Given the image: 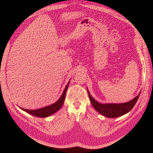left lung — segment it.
<instances>
[{
  "label": "left lung",
  "instance_id": "obj_1",
  "mask_svg": "<svg viewBox=\"0 0 153 153\" xmlns=\"http://www.w3.org/2000/svg\"><path fill=\"white\" fill-rule=\"evenodd\" d=\"M90 102L95 110L102 116L109 118H116L122 116L132 110L136 103L140 92L134 99L129 102L122 103H101L96 100L90 94L87 88Z\"/></svg>",
  "mask_w": 153,
  "mask_h": 153
}]
</instances>
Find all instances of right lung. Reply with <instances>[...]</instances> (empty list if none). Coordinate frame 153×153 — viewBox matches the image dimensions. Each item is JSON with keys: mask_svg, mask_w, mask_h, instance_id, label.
<instances>
[{"mask_svg": "<svg viewBox=\"0 0 153 153\" xmlns=\"http://www.w3.org/2000/svg\"><path fill=\"white\" fill-rule=\"evenodd\" d=\"M70 82V80L67 83V86H65V88L62 93V94L61 95L59 100H57V101H56L53 104H51L50 105L45 106L42 108L37 109V110H28V109H24L20 106L19 107L21 109V110H22L23 111L27 112V113L32 116H34L37 117H47L54 114L56 112L58 111L62 106L65 101V95H66V93L68 89V87L69 86Z\"/></svg>", "mask_w": 153, "mask_h": 153, "instance_id": "add662e5", "label": "right lung"}]
</instances>
